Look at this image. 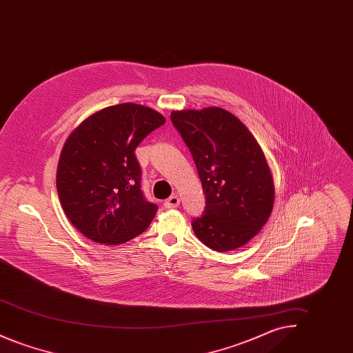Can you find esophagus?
Masks as SVG:
<instances>
[{
    "label": "esophagus",
    "mask_w": 353,
    "mask_h": 353,
    "mask_svg": "<svg viewBox=\"0 0 353 353\" xmlns=\"http://www.w3.org/2000/svg\"><path fill=\"white\" fill-rule=\"evenodd\" d=\"M180 205V199L179 196H170L167 201L164 202V206L168 209H173L177 208Z\"/></svg>",
    "instance_id": "34e87169"
}]
</instances>
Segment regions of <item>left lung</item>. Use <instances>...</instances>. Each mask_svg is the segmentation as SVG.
<instances>
[{
    "label": "left lung",
    "mask_w": 353,
    "mask_h": 353,
    "mask_svg": "<svg viewBox=\"0 0 353 353\" xmlns=\"http://www.w3.org/2000/svg\"><path fill=\"white\" fill-rule=\"evenodd\" d=\"M170 120L193 156L206 206L194 234L216 252L248 243L266 223L274 183L266 157L245 124L226 110L173 111Z\"/></svg>",
    "instance_id": "8db88e82"
}]
</instances>
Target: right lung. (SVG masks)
<instances>
[{
	"mask_svg": "<svg viewBox=\"0 0 353 353\" xmlns=\"http://www.w3.org/2000/svg\"><path fill=\"white\" fill-rule=\"evenodd\" d=\"M164 123L152 108L121 103L95 112L68 136L57 189L68 219L87 238L119 245L151 225L157 205L144 197L134 151Z\"/></svg>",
	"mask_w": 353,
	"mask_h": 353,
	"instance_id": "1",
	"label": "right lung"
}]
</instances>
